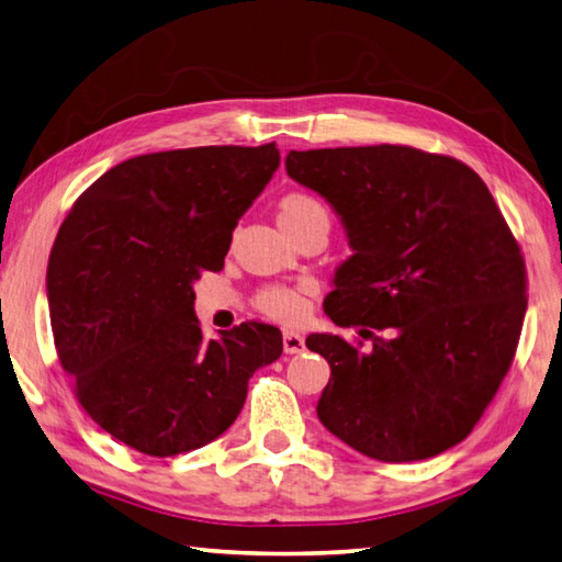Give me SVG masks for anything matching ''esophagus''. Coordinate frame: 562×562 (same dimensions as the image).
Returning <instances> with one entry per match:
<instances>
[{
    "mask_svg": "<svg viewBox=\"0 0 562 562\" xmlns=\"http://www.w3.org/2000/svg\"><path fill=\"white\" fill-rule=\"evenodd\" d=\"M282 346H284V353H290V356L302 353V350H304V338H302V334H296V331H284Z\"/></svg>",
    "mask_w": 562,
    "mask_h": 562,
    "instance_id": "34e87169",
    "label": "esophagus"
}]
</instances>
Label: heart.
<instances>
[{
  "mask_svg": "<svg viewBox=\"0 0 562 562\" xmlns=\"http://www.w3.org/2000/svg\"><path fill=\"white\" fill-rule=\"evenodd\" d=\"M278 224L288 238L316 226L324 228L328 234L331 216H328L326 206L318 202L316 196L304 194V192H292V194H284L278 204ZM256 310L260 314L274 318V322L292 324L296 318H302L306 312V294L304 290L274 284V288H266L258 292Z\"/></svg>",
  "mask_w": 562,
  "mask_h": 562,
  "instance_id": "1",
  "label": "heart"
}]
</instances>
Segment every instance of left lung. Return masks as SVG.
Returning <instances> with one entry per match:
<instances>
[{"instance_id":"1","label":"left lung","mask_w":562,"mask_h":562,"mask_svg":"<svg viewBox=\"0 0 562 562\" xmlns=\"http://www.w3.org/2000/svg\"><path fill=\"white\" fill-rule=\"evenodd\" d=\"M292 180L348 231L350 256L324 312L350 340L312 334L331 380L322 424L358 453L412 463L463 441L512 368L526 262L480 175L412 146L290 150Z\"/></svg>"}]
</instances>
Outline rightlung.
<instances>
[{"instance_id": "obj_1", "label": "right lung", "mask_w": 562, "mask_h": 562, "mask_svg": "<svg viewBox=\"0 0 562 562\" xmlns=\"http://www.w3.org/2000/svg\"><path fill=\"white\" fill-rule=\"evenodd\" d=\"M280 165L274 143L202 146L119 162L77 196L48 258L50 328L92 422L138 453L202 448L236 422L280 328L206 340L192 284L218 272L238 218Z\"/></svg>"}]
</instances>
